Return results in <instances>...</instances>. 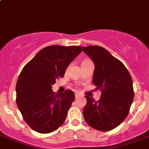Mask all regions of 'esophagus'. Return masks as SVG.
Listing matches in <instances>:
<instances>
[{
  "label": "esophagus",
  "mask_w": 149,
  "mask_h": 149,
  "mask_svg": "<svg viewBox=\"0 0 149 149\" xmlns=\"http://www.w3.org/2000/svg\"><path fill=\"white\" fill-rule=\"evenodd\" d=\"M80 95L79 94V93H76V94H75V97H76V99H78V98H79L80 97Z\"/></svg>",
  "instance_id": "obj_1"
}]
</instances>
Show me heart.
<instances>
[{"instance_id": "heart-1", "label": "heart", "mask_w": 149, "mask_h": 149, "mask_svg": "<svg viewBox=\"0 0 149 149\" xmlns=\"http://www.w3.org/2000/svg\"><path fill=\"white\" fill-rule=\"evenodd\" d=\"M85 61H88V60H85V61H82V62H85Z\"/></svg>"}]
</instances>
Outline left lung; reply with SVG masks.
<instances>
[{
    "instance_id": "left-lung-1",
    "label": "left lung",
    "mask_w": 149,
    "mask_h": 149,
    "mask_svg": "<svg viewBox=\"0 0 149 149\" xmlns=\"http://www.w3.org/2000/svg\"><path fill=\"white\" fill-rule=\"evenodd\" d=\"M82 49L94 63L93 83L102 91L98 101L85 96L84 120L98 131H111L129 113L134 96L132 79L125 66L104 48L88 46Z\"/></svg>"
}]
</instances>
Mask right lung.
<instances>
[{
    "label": "right lung",
    "mask_w": 149,
    "mask_h": 149,
    "mask_svg": "<svg viewBox=\"0 0 149 149\" xmlns=\"http://www.w3.org/2000/svg\"><path fill=\"white\" fill-rule=\"evenodd\" d=\"M81 51L79 46L47 47L22 69L16 84V103L33 130L48 134L65 123L74 93L65 90L55 94L52 85L64 76L68 65Z\"/></svg>",
    "instance_id": "right-lung-1"
}]
</instances>
